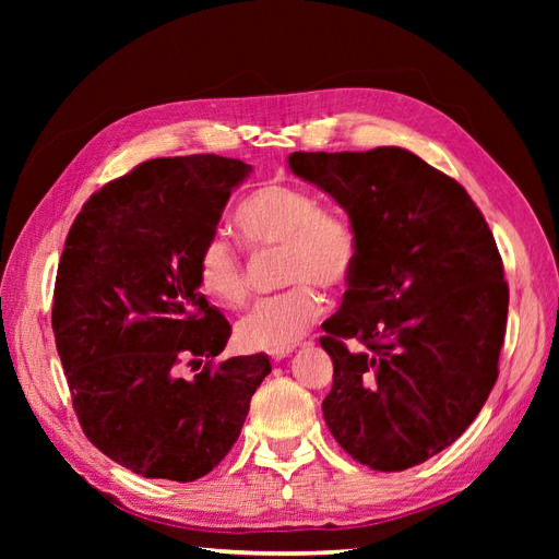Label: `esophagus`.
Returning a JSON list of instances; mask_svg holds the SVG:
<instances>
[{"instance_id": "obj_1", "label": "esophagus", "mask_w": 559, "mask_h": 559, "mask_svg": "<svg viewBox=\"0 0 559 559\" xmlns=\"http://www.w3.org/2000/svg\"><path fill=\"white\" fill-rule=\"evenodd\" d=\"M292 354V349H280V352H270V359L273 361H282V359H286Z\"/></svg>"}]
</instances>
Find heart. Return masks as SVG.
<instances>
[{
  "mask_svg": "<svg viewBox=\"0 0 559 559\" xmlns=\"http://www.w3.org/2000/svg\"><path fill=\"white\" fill-rule=\"evenodd\" d=\"M235 228L251 249L280 247V284H292L242 319L240 341L251 349H289L324 312V298L314 286L341 292L352 280L354 230L345 218L317 210L314 195L289 183H265L253 191L235 214ZM195 280L200 292L222 308L238 310L249 300L242 259L222 238L200 247Z\"/></svg>",
  "mask_w": 559,
  "mask_h": 559,
  "instance_id": "heart-1",
  "label": "heart"
}]
</instances>
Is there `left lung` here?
I'll return each mask as SVG.
<instances>
[{
  "mask_svg": "<svg viewBox=\"0 0 559 559\" xmlns=\"http://www.w3.org/2000/svg\"><path fill=\"white\" fill-rule=\"evenodd\" d=\"M289 167L349 214L357 238L349 289L319 337L333 359L326 427L373 471L427 462L499 378L509 284L495 235L462 183L399 146L296 151Z\"/></svg>",
  "mask_w": 559,
  "mask_h": 559,
  "instance_id": "8db88e82",
  "label": "left lung"
}]
</instances>
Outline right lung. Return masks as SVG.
Returning <instances> with one entry per match:
<instances>
[{
	"label": "right lung",
	"mask_w": 559,
	"mask_h": 559,
	"mask_svg": "<svg viewBox=\"0 0 559 559\" xmlns=\"http://www.w3.org/2000/svg\"><path fill=\"white\" fill-rule=\"evenodd\" d=\"M249 170L214 154L146 160L95 191L67 233L50 324L74 413L99 452L144 478L207 476L270 373L265 354L216 364L230 324L195 280Z\"/></svg>",
	"instance_id": "1"
}]
</instances>
